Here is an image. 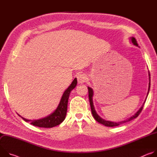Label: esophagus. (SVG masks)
I'll return each mask as SVG.
<instances>
[{"instance_id": "34e87169", "label": "esophagus", "mask_w": 157, "mask_h": 157, "mask_svg": "<svg viewBox=\"0 0 157 157\" xmlns=\"http://www.w3.org/2000/svg\"><path fill=\"white\" fill-rule=\"evenodd\" d=\"M77 79L79 84H82L86 81V76L84 75L80 74L77 76Z\"/></svg>"}]
</instances>
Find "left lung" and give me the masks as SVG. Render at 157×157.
<instances>
[{
	"label": "left lung",
	"mask_w": 157,
	"mask_h": 157,
	"mask_svg": "<svg viewBox=\"0 0 157 157\" xmlns=\"http://www.w3.org/2000/svg\"><path fill=\"white\" fill-rule=\"evenodd\" d=\"M131 41H132V43L134 44V45H136L137 47H139L138 46V44H137V40L136 39L135 37H133L132 36L131 38ZM148 79H149V84H148V93H147V97L145 98V100L144 101V102L143 103V105H142V107L139 109V110L137 112V113L134 114V116L130 117L129 119H127L126 121H121V122H119L118 123H116V122H110V121H105L103 119H102L97 113L96 112L95 110V109H94V105H93V90L92 89V88H91L90 87H87V89H88V93H89V102H90V105H91V113H92V114L94 117V118L95 119V120L98 122L100 124H102V125L106 126V127H116V126H118L120 124H123V123H125L126 122H128V121H130L132 120H133V119H135L136 117H137L139 116V115L140 114V113H141V111L142 110V109H143V107L145 103V101L147 100V96L148 95V93H149V91H150V72L148 71Z\"/></svg>",
	"instance_id": "obj_1"
}]
</instances>
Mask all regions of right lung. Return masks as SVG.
I'll list each match as a JSON object with an SVG mask.
<instances>
[{"label":"right lung","mask_w":157,"mask_h":157,"mask_svg":"<svg viewBox=\"0 0 157 157\" xmlns=\"http://www.w3.org/2000/svg\"><path fill=\"white\" fill-rule=\"evenodd\" d=\"M77 85V79L75 78L71 85L67 88L65 91L64 92L59 104L56 108V109L48 116L44 117L43 119H40L38 120H33L30 121L26 119L24 117H22L19 116L20 117L23 119L25 122H31L30 124L39 127H44V128H52L60 124L65 119L66 116V112H67V107H68V102L69 96L70 95L71 91Z\"/></svg>","instance_id":"obj_1"}]
</instances>
